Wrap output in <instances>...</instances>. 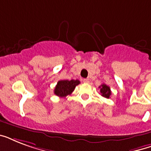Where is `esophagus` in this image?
I'll return each mask as SVG.
<instances>
[{
    "instance_id": "obj_1",
    "label": "esophagus",
    "mask_w": 151,
    "mask_h": 151,
    "mask_svg": "<svg viewBox=\"0 0 151 151\" xmlns=\"http://www.w3.org/2000/svg\"><path fill=\"white\" fill-rule=\"evenodd\" d=\"M83 82H84V83H89V79H88V78L83 79Z\"/></svg>"
}]
</instances>
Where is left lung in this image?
Instances as JSON below:
<instances>
[{
  "mask_svg": "<svg viewBox=\"0 0 151 151\" xmlns=\"http://www.w3.org/2000/svg\"><path fill=\"white\" fill-rule=\"evenodd\" d=\"M99 88H100V93L101 96L103 97H105L106 99H109L111 95V91H110V88L109 86H107L105 84H103L102 85L99 86Z\"/></svg>",
  "mask_w": 151,
  "mask_h": 151,
  "instance_id": "1",
  "label": "left lung"
}]
</instances>
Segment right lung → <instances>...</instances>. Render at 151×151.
Returning <instances> with one entry per match:
<instances>
[{
	"label": "right lung",
	"mask_w": 151,
	"mask_h": 151,
	"mask_svg": "<svg viewBox=\"0 0 151 151\" xmlns=\"http://www.w3.org/2000/svg\"><path fill=\"white\" fill-rule=\"evenodd\" d=\"M80 84L78 80H62L58 81L55 88L54 93L59 97H66L73 92L77 85Z\"/></svg>",
	"instance_id": "1"
}]
</instances>
